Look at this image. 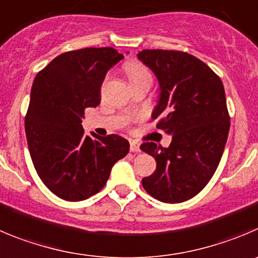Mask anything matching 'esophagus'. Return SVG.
<instances>
[{
	"label": "esophagus",
	"mask_w": 258,
	"mask_h": 258,
	"mask_svg": "<svg viewBox=\"0 0 258 258\" xmlns=\"http://www.w3.org/2000/svg\"><path fill=\"white\" fill-rule=\"evenodd\" d=\"M130 150H131V153H140V145L136 141H131L130 143Z\"/></svg>",
	"instance_id": "1"
}]
</instances>
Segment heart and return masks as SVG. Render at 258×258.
Returning a JSON list of instances; mask_svg holds the SVG:
<instances>
[{"mask_svg": "<svg viewBox=\"0 0 258 258\" xmlns=\"http://www.w3.org/2000/svg\"><path fill=\"white\" fill-rule=\"evenodd\" d=\"M126 74L131 84L137 83H153V75L150 70L139 61H131L126 63Z\"/></svg>", "mask_w": 258, "mask_h": 258, "instance_id": "heart-1", "label": "heart"}]
</instances>
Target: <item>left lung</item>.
<instances>
[{
  "label": "left lung",
  "mask_w": 258,
  "mask_h": 258,
  "mask_svg": "<svg viewBox=\"0 0 258 258\" xmlns=\"http://www.w3.org/2000/svg\"><path fill=\"white\" fill-rule=\"evenodd\" d=\"M154 74L160 98L153 118L172 135L169 148L144 143L156 169L143 178L150 196L178 204L196 196L215 173L227 144L230 117L223 83L201 59L180 50L144 49L137 54Z\"/></svg>",
  "instance_id": "8db88e82"
}]
</instances>
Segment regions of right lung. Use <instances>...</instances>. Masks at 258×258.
Listing matches in <instances>:
<instances>
[{"label": "right lung", "instance_id": "right-lung-1", "mask_svg": "<svg viewBox=\"0 0 258 258\" xmlns=\"http://www.w3.org/2000/svg\"><path fill=\"white\" fill-rule=\"evenodd\" d=\"M122 58L112 47L70 50L35 76L26 140L38 175L59 199L83 201L98 194L115 162L128 153L123 137L86 136L81 124L86 108L99 105L107 72Z\"/></svg>", "mask_w": 258, "mask_h": 258}]
</instances>
